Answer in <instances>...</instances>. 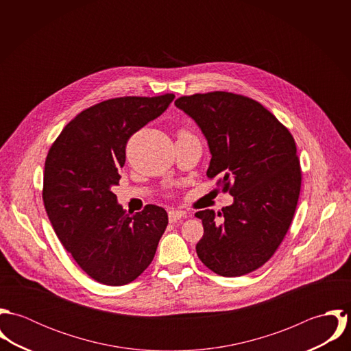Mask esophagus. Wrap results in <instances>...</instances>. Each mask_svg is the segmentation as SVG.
<instances>
[{"label":"esophagus","mask_w":351,"mask_h":351,"mask_svg":"<svg viewBox=\"0 0 351 351\" xmlns=\"http://www.w3.org/2000/svg\"><path fill=\"white\" fill-rule=\"evenodd\" d=\"M185 217H186V213L182 212V210H178V209L169 210V221L170 223H176L177 220H181V219H185Z\"/></svg>","instance_id":"1"}]
</instances>
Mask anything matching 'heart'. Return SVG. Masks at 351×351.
Returning <instances> with one entry per match:
<instances>
[{"label":"heart","instance_id":"1","mask_svg":"<svg viewBox=\"0 0 351 351\" xmlns=\"http://www.w3.org/2000/svg\"><path fill=\"white\" fill-rule=\"evenodd\" d=\"M181 134H185V132H181Z\"/></svg>","mask_w":351,"mask_h":351}]
</instances>
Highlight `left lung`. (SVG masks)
Wrapping results in <instances>:
<instances>
[{
  "label": "left lung",
  "mask_w": 351,
  "mask_h": 351,
  "mask_svg": "<svg viewBox=\"0 0 351 351\" xmlns=\"http://www.w3.org/2000/svg\"><path fill=\"white\" fill-rule=\"evenodd\" d=\"M174 104L197 123L208 142V178L217 177V185L234 197L217 215L212 209L196 213L204 226L197 255L219 276L251 273L278 249L298 206L301 169L295 139L263 105L241 95L197 93Z\"/></svg>",
  "instance_id": "8db88e82"
}]
</instances>
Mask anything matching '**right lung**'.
Here are the masks:
<instances>
[{"instance_id":"right-lung-1","label":"right lung","mask_w":351,"mask_h":351,"mask_svg":"<svg viewBox=\"0 0 351 351\" xmlns=\"http://www.w3.org/2000/svg\"><path fill=\"white\" fill-rule=\"evenodd\" d=\"M174 95L119 97L77 114L51 146L43 180L47 216L63 247L97 282L120 287L154 259L169 219L149 204L127 213L112 188L119 185L128 139L160 116Z\"/></svg>"}]
</instances>
